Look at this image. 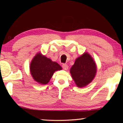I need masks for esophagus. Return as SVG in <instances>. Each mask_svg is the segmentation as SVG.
<instances>
[{
  "instance_id": "34e87169",
  "label": "esophagus",
  "mask_w": 123,
  "mask_h": 123,
  "mask_svg": "<svg viewBox=\"0 0 123 123\" xmlns=\"http://www.w3.org/2000/svg\"><path fill=\"white\" fill-rule=\"evenodd\" d=\"M62 67L64 70H67L68 69V65L66 64H62Z\"/></svg>"
}]
</instances>
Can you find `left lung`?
<instances>
[{
    "mask_svg": "<svg viewBox=\"0 0 123 123\" xmlns=\"http://www.w3.org/2000/svg\"><path fill=\"white\" fill-rule=\"evenodd\" d=\"M96 70L95 62L88 54L85 53L75 60L70 72L77 87H83L92 81Z\"/></svg>",
    "mask_w": 123,
    "mask_h": 123,
    "instance_id": "8db88e82",
    "label": "left lung"
}]
</instances>
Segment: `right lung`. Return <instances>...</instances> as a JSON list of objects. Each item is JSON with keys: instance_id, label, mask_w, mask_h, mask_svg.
Here are the masks:
<instances>
[{"instance_id": "add662e5", "label": "right lung", "mask_w": 123, "mask_h": 123, "mask_svg": "<svg viewBox=\"0 0 123 123\" xmlns=\"http://www.w3.org/2000/svg\"><path fill=\"white\" fill-rule=\"evenodd\" d=\"M62 67L56 62H52L49 58L38 53L32 60L30 71L33 79L42 85L49 82L54 73L61 70Z\"/></svg>"}]
</instances>
